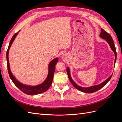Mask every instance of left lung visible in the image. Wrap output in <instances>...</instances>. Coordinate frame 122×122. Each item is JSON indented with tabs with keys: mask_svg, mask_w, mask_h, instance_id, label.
I'll return each instance as SVG.
<instances>
[{
	"mask_svg": "<svg viewBox=\"0 0 122 122\" xmlns=\"http://www.w3.org/2000/svg\"><path fill=\"white\" fill-rule=\"evenodd\" d=\"M100 36L101 37L102 39H105V40L107 42H108V43L109 44V45L111 47V48L112 49V50L113 51V52L114 53V54H115V61H114V64L116 63V60H117V52H116V47L115 45L114 44V42L113 39L112 37V36H110L108 32H107L106 31H105L104 29H103L102 28H101V32L100 35ZM67 72L68 74V77L71 81V83L72 84L73 86H74L76 89L79 90L81 92H84V93H94V92H96L98 90H99L100 89H101V88H102L103 86L106 84V83H107L110 80V79H111L112 77V74L110 76L109 78H108L105 81H104V82L103 83H102L100 84H99L98 86H92L89 87H80L79 86H78V85L76 84L73 81V80H72L71 76H70V70L69 68H67Z\"/></svg>",
	"mask_w": 122,
	"mask_h": 122,
	"instance_id": "1",
	"label": "left lung"
}]
</instances>
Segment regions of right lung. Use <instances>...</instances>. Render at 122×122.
Wrapping results in <instances>:
<instances>
[{
    "label": "right lung",
    "mask_w": 122,
    "mask_h": 122,
    "mask_svg": "<svg viewBox=\"0 0 122 122\" xmlns=\"http://www.w3.org/2000/svg\"><path fill=\"white\" fill-rule=\"evenodd\" d=\"M18 32L14 34L12 38L11 39L10 41V42L9 45L8 47V50H7L6 52V60H7V66H8V70L9 72V74L10 76V78L12 80L13 83L15 85L20 89L22 92H23L24 93L29 95H38L41 93H42L43 92H45L48 90V89L50 87L51 84L52 82V80L53 78V75L55 71V65H56L57 62L58 61V58H56L54 59L53 60L51 61L49 65V73L48 75L47 79L45 80L43 83L41 84L39 86H25L22 84L20 83L16 79V78L13 76L12 73L10 72V66H9V57H8V54H9V51L10 48V47L12 45L14 40L15 39L16 36L18 35Z\"/></svg>",
    "instance_id": "1"
}]
</instances>
